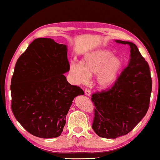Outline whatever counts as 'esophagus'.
Instances as JSON below:
<instances>
[{
  "instance_id": "obj_1",
  "label": "esophagus",
  "mask_w": 160,
  "mask_h": 160,
  "mask_svg": "<svg viewBox=\"0 0 160 160\" xmlns=\"http://www.w3.org/2000/svg\"><path fill=\"white\" fill-rule=\"evenodd\" d=\"M84 93H85V95H87V96H90L91 95L90 89H88V88H86V89H85V90H84Z\"/></svg>"
}]
</instances>
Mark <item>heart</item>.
<instances>
[{
  "label": "heart",
  "instance_id": "b5f03b06",
  "mask_svg": "<svg viewBox=\"0 0 160 160\" xmlns=\"http://www.w3.org/2000/svg\"><path fill=\"white\" fill-rule=\"evenodd\" d=\"M122 61L112 52L98 49L84 57L82 62H72L69 72L73 82L84 84L89 82L90 76L96 75L98 84L101 87L111 85L121 71Z\"/></svg>",
  "mask_w": 160,
  "mask_h": 160
}]
</instances>
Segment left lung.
Instances as JSON below:
<instances>
[{"instance_id": "left-lung-1", "label": "left lung", "mask_w": 160, "mask_h": 160, "mask_svg": "<svg viewBox=\"0 0 160 160\" xmlns=\"http://www.w3.org/2000/svg\"><path fill=\"white\" fill-rule=\"evenodd\" d=\"M116 42L130 47V60L113 86L92 95V129L98 136L117 138L133 130L147 113L152 80L148 62L132 42Z\"/></svg>"}]
</instances>
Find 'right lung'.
<instances>
[{"label":"right lung","instance_id":"add662e5","mask_svg":"<svg viewBox=\"0 0 160 160\" xmlns=\"http://www.w3.org/2000/svg\"><path fill=\"white\" fill-rule=\"evenodd\" d=\"M70 69L65 45L36 38L15 65L11 82L12 111L28 132L42 138L60 136L74 98L84 95L63 75Z\"/></svg>","mask_w":160,"mask_h":160}]
</instances>
